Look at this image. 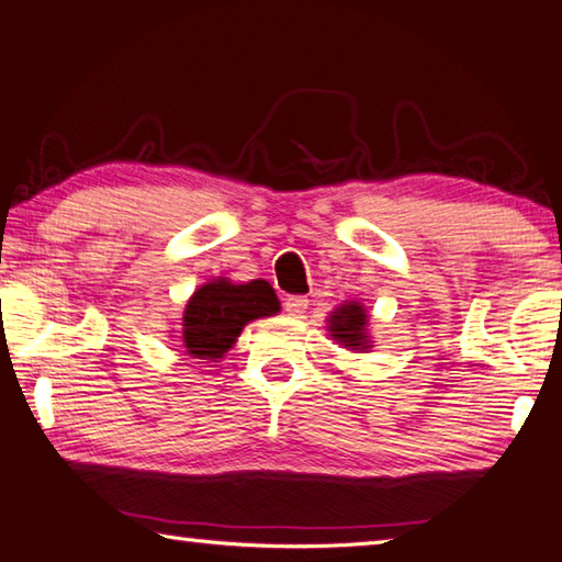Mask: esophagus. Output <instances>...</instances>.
I'll return each instance as SVG.
<instances>
[{
  "label": "esophagus",
  "instance_id": "obj_1",
  "mask_svg": "<svg viewBox=\"0 0 562 562\" xmlns=\"http://www.w3.org/2000/svg\"><path fill=\"white\" fill-rule=\"evenodd\" d=\"M310 300L302 297V294H290L288 300H284V312H288L290 317H300L304 310H307Z\"/></svg>",
  "mask_w": 562,
  "mask_h": 562
}]
</instances>
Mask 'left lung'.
<instances>
[{"mask_svg": "<svg viewBox=\"0 0 562 562\" xmlns=\"http://www.w3.org/2000/svg\"><path fill=\"white\" fill-rule=\"evenodd\" d=\"M327 331L329 337L337 341L339 347L349 351H364L372 349V335H369V315L361 302H341L339 307L327 317Z\"/></svg>", "mask_w": 562, "mask_h": 562, "instance_id": "obj_1", "label": "left lung"}]
</instances>
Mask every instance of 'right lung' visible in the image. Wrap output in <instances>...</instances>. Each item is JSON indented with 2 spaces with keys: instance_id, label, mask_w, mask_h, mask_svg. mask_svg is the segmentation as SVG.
<instances>
[{
  "instance_id": "right-lung-1",
  "label": "right lung",
  "mask_w": 562,
  "mask_h": 562,
  "mask_svg": "<svg viewBox=\"0 0 562 562\" xmlns=\"http://www.w3.org/2000/svg\"><path fill=\"white\" fill-rule=\"evenodd\" d=\"M278 312L280 300L268 280L233 282L213 278L190 294L180 337L190 357L221 361L243 335L245 325Z\"/></svg>"
}]
</instances>
